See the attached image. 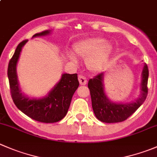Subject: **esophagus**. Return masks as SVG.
Masks as SVG:
<instances>
[{"label": "esophagus", "mask_w": 157, "mask_h": 157, "mask_svg": "<svg viewBox=\"0 0 157 157\" xmlns=\"http://www.w3.org/2000/svg\"><path fill=\"white\" fill-rule=\"evenodd\" d=\"M78 80H79V82H80V83L81 85H85L86 83V78L84 77V76H82V75H80L78 77Z\"/></svg>", "instance_id": "obj_1"}]
</instances>
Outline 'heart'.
<instances>
[{"mask_svg":"<svg viewBox=\"0 0 157 157\" xmlns=\"http://www.w3.org/2000/svg\"><path fill=\"white\" fill-rule=\"evenodd\" d=\"M113 46L101 37L86 39L75 46L76 54L86 59V67L92 72H99L104 69L112 56ZM73 63H77V59L73 53L69 54Z\"/></svg>","mask_w":157,"mask_h":157,"instance_id":"heart-1","label":"heart"}]
</instances>
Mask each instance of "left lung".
Returning a JSON list of instances; mask_svg holds the SVG:
<instances>
[{"mask_svg":"<svg viewBox=\"0 0 157 157\" xmlns=\"http://www.w3.org/2000/svg\"><path fill=\"white\" fill-rule=\"evenodd\" d=\"M149 71L144 63L141 72L139 97L131 102H117L109 100L104 89V72L100 73L90 79L88 87L90 91L92 107L96 117L103 123H118L127 120L145 101L147 96V81Z\"/></svg>","mask_w":157,"mask_h":157,"instance_id":"8db88e82","label":"left lung"}]
</instances>
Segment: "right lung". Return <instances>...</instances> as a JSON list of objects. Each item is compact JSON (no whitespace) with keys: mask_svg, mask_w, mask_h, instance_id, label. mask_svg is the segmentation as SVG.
Instances as JSON below:
<instances>
[{"mask_svg":"<svg viewBox=\"0 0 157 157\" xmlns=\"http://www.w3.org/2000/svg\"><path fill=\"white\" fill-rule=\"evenodd\" d=\"M52 31L48 30L36 33L32 38L48 36ZM27 41L24 40L18 44L8 64L7 77L13 101L21 112L31 119L47 124L58 122L67 113L73 95L79 86L77 74H62L60 80L44 97L26 95L20 86L17 66L23 47Z\"/></svg>","mask_w":157,"mask_h":157,"instance_id":"1","label":"right lung"}]
</instances>
